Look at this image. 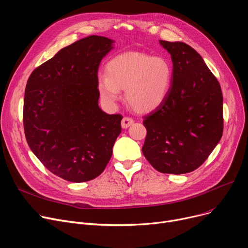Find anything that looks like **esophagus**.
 I'll return each instance as SVG.
<instances>
[{"label": "esophagus", "mask_w": 248, "mask_h": 248, "mask_svg": "<svg viewBox=\"0 0 248 248\" xmlns=\"http://www.w3.org/2000/svg\"><path fill=\"white\" fill-rule=\"evenodd\" d=\"M133 124H134V120L132 119V117L125 116V117H124L123 121H122V127L123 128H127L128 126H131Z\"/></svg>", "instance_id": "1"}]
</instances>
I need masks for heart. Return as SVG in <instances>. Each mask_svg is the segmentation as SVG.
I'll return each instance as SVG.
<instances>
[{
	"label": "heart",
	"mask_w": 248,
	"mask_h": 248,
	"mask_svg": "<svg viewBox=\"0 0 248 248\" xmlns=\"http://www.w3.org/2000/svg\"><path fill=\"white\" fill-rule=\"evenodd\" d=\"M173 67L168 59L142 52H125L112 58L106 66V75L97 78L101 99L112 106L124 89L127 104L139 112L157 108L170 93Z\"/></svg>",
	"instance_id": "obj_1"
}]
</instances>
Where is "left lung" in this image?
<instances>
[{"label":"left lung","instance_id":"obj_1","mask_svg":"<svg viewBox=\"0 0 248 248\" xmlns=\"http://www.w3.org/2000/svg\"><path fill=\"white\" fill-rule=\"evenodd\" d=\"M160 44L171 54L172 85L165 101L144 117L141 151L157 171L186 174L206 161L222 137V91L196 50L183 42Z\"/></svg>","mask_w":248,"mask_h":248}]
</instances>
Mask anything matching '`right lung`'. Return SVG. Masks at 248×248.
<instances>
[{
	"label": "right lung",
	"mask_w": 248,
	"mask_h": 248,
	"mask_svg": "<svg viewBox=\"0 0 248 248\" xmlns=\"http://www.w3.org/2000/svg\"><path fill=\"white\" fill-rule=\"evenodd\" d=\"M113 40L88 36L38 66L25 89V137L54 175L74 183L99 176L122 132L121 114L98 107L97 71Z\"/></svg>",
	"instance_id": "right-lung-1"
}]
</instances>
